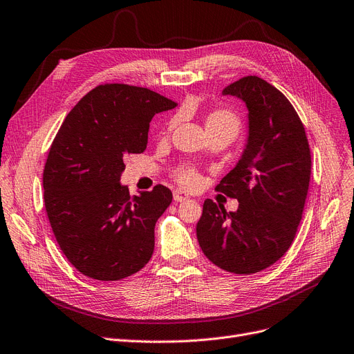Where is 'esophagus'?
I'll use <instances>...</instances> for the list:
<instances>
[{
    "mask_svg": "<svg viewBox=\"0 0 354 354\" xmlns=\"http://www.w3.org/2000/svg\"><path fill=\"white\" fill-rule=\"evenodd\" d=\"M189 196L183 192V191H180V189H175L174 191V199L176 203H182V201H187Z\"/></svg>",
    "mask_w": 354,
    "mask_h": 354,
    "instance_id": "esophagus-1",
    "label": "esophagus"
}]
</instances>
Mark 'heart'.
Here are the masks:
<instances>
[{"mask_svg": "<svg viewBox=\"0 0 354 354\" xmlns=\"http://www.w3.org/2000/svg\"><path fill=\"white\" fill-rule=\"evenodd\" d=\"M174 124H175V120L171 122V126H174ZM239 129H240L239 118L232 111L214 110L205 117V130L208 134L220 131V130H225L236 137V134L239 133ZM176 179L180 185L185 188H194L198 185V182H199V176L194 171V169H183V171L178 172Z\"/></svg>", "mask_w": 354, "mask_h": 354, "instance_id": "1", "label": "heart"}]
</instances>
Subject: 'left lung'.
<instances>
[{
	"label": "left lung",
	"mask_w": 354,
	"mask_h": 354,
	"mask_svg": "<svg viewBox=\"0 0 354 354\" xmlns=\"http://www.w3.org/2000/svg\"><path fill=\"white\" fill-rule=\"evenodd\" d=\"M245 104L248 142L240 160L217 185L237 211L207 199L196 224L204 254L223 270L250 274L273 265L297 234L311 176L305 129L279 89L259 76L223 89Z\"/></svg>",
	"instance_id": "left-lung-1"
}]
</instances>
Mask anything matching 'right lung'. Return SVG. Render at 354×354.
Wrapping results in <instances>:
<instances>
[{
  "label": "right lung",
  "mask_w": 354,
  "mask_h": 354,
  "mask_svg": "<svg viewBox=\"0 0 354 354\" xmlns=\"http://www.w3.org/2000/svg\"><path fill=\"white\" fill-rule=\"evenodd\" d=\"M176 102L147 88L105 84L66 115L43 172L44 207L60 250L82 274L120 281L155 249V225L172 203L163 185L130 195L124 158L143 153L153 115Z\"/></svg>",
  "instance_id": "right-lung-1"
}]
</instances>
